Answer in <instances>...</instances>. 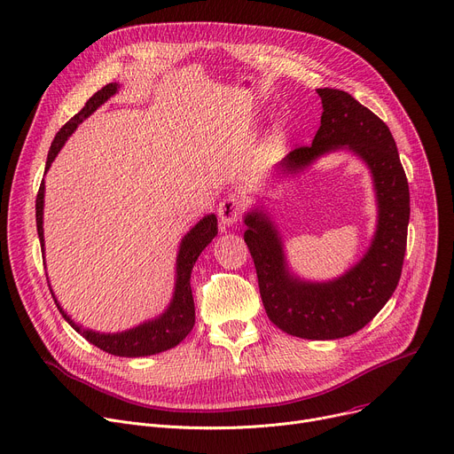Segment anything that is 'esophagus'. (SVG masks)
Wrapping results in <instances>:
<instances>
[{"instance_id":"obj_1","label":"esophagus","mask_w":454,"mask_h":454,"mask_svg":"<svg viewBox=\"0 0 454 454\" xmlns=\"http://www.w3.org/2000/svg\"><path fill=\"white\" fill-rule=\"evenodd\" d=\"M242 210H244V204H242V199L239 195H228L224 197L221 202H219V208H217V214H219V219H221V224L224 226H233L239 223L240 215H242Z\"/></svg>"}]
</instances>
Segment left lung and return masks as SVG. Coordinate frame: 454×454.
<instances>
[{"instance_id": "obj_1", "label": "left lung", "mask_w": 454, "mask_h": 454, "mask_svg": "<svg viewBox=\"0 0 454 454\" xmlns=\"http://www.w3.org/2000/svg\"><path fill=\"white\" fill-rule=\"evenodd\" d=\"M320 129L311 146H299L277 164V176H294L337 150H349L371 172L377 195V231L364 257L344 275L311 282L287 268L284 242L268 212L244 215V240L255 262L270 320L282 332L311 340L349 337L386 306L400 280L409 224V184L386 122L353 96L317 89Z\"/></svg>"}]
</instances>
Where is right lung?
<instances>
[{
  "instance_id": "add662e5",
  "label": "right lung",
  "mask_w": 454,
  "mask_h": 454,
  "mask_svg": "<svg viewBox=\"0 0 454 454\" xmlns=\"http://www.w3.org/2000/svg\"><path fill=\"white\" fill-rule=\"evenodd\" d=\"M119 90L117 83H108L101 90H98L87 105L77 112L67 125L56 134L52 146L49 150L47 157V167L45 172L51 168L52 160L63 148L65 141L72 136V132L77 129L79 122H83L89 115H92L103 103H106L115 92ZM43 204H45V181L41 183L37 199H35V224H37V237L41 242V252H43L45 259V239H43ZM217 235V217L214 214L204 215L181 240L179 252H177V262H176V287H174V295L168 304V308L164 309L159 317L146 320L132 329H127V332L121 333H99L92 332V329H85L83 325L75 324L67 311L59 306L56 295L54 302L63 315V318L75 329L79 335H83L90 344L96 348L115 355V356H148L155 355L160 351H167L176 348L186 335L192 332V327L195 324V306H193V295H192V286H190V277L195 261L202 254V250L208 246L214 237ZM52 292V287H51Z\"/></svg>"
}]
</instances>
